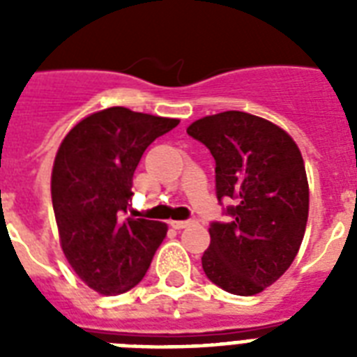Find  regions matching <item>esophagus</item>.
Returning <instances> with one entry per match:
<instances>
[{
	"label": "esophagus",
	"instance_id": "34e87169",
	"mask_svg": "<svg viewBox=\"0 0 357 357\" xmlns=\"http://www.w3.org/2000/svg\"><path fill=\"white\" fill-rule=\"evenodd\" d=\"M190 224H192V220H170V226L174 229H183L187 226H190Z\"/></svg>",
	"mask_w": 357,
	"mask_h": 357
}]
</instances>
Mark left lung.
I'll return each instance as SVG.
<instances>
[{
  "instance_id": "obj_1",
  "label": "left lung",
  "mask_w": 357,
  "mask_h": 357,
  "mask_svg": "<svg viewBox=\"0 0 357 357\" xmlns=\"http://www.w3.org/2000/svg\"><path fill=\"white\" fill-rule=\"evenodd\" d=\"M187 133L215 157L218 200L235 202L234 220L209 228L204 272L231 294L261 293L291 266L305 234L310 185L300 148L285 129L243 111L204 116Z\"/></svg>"
}]
</instances>
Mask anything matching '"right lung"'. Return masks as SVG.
Returning <instances> with one entry per match:
<instances>
[{"instance_id":"right-lung-1","label":"right lung","mask_w":357,"mask_h":357,"mask_svg":"<svg viewBox=\"0 0 357 357\" xmlns=\"http://www.w3.org/2000/svg\"><path fill=\"white\" fill-rule=\"evenodd\" d=\"M178 119L109 107L70 129L55 153L52 202L70 266L100 294L133 289L150 268L168 226L126 217L135 168Z\"/></svg>"}]
</instances>
